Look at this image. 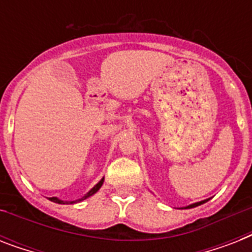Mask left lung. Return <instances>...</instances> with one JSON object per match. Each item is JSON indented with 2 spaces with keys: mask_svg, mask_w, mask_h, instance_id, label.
I'll return each instance as SVG.
<instances>
[{
  "mask_svg": "<svg viewBox=\"0 0 252 252\" xmlns=\"http://www.w3.org/2000/svg\"><path fill=\"white\" fill-rule=\"evenodd\" d=\"M208 200H209V199H207V200H203V201H199V203H193V204H189V205H187V207H184V208H182V209H191V208L199 207V205H201V204H204V203H207Z\"/></svg>",
  "mask_w": 252,
  "mask_h": 252,
  "instance_id": "8db88e82",
  "label": "left lung"
}]
</instances>
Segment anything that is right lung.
I'll use <instances>...</instances> for the list:
<instances>
[{
    "mask_svg": "<svg viewBox=\"0 0 252 252\" xmlns=\"http://www.w3.org/2000/svg\"><path fill=\"white\" fill-rule=\"evenodd\" d=\"M103 182H104V178H102V179L99 180L98 183L95 184L94 187L91 188L90 191L87 192L86 195L82 196V197H81V199L74 200V201H64V200L59 199V197H49V200H51V201H53V203H57V204H74V203H80V201H84V200H86L87 197H90V196H93V195H94V193H96V192L99 191V188L102 187Z\"/></svg>",
    "mask_w": 252,
    "mask_h": 252,
    "instance_id": "right-lung-1",
    "label": "right lung"
}]
</instances>
